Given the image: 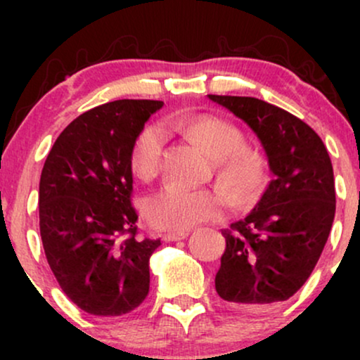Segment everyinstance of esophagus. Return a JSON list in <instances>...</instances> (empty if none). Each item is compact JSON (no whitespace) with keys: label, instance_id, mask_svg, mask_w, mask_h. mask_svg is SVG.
<instances>
[{"label":"esophagus","instance_id":"1","mask_svg":"<svg viewBox=\"0 0 360 360\" xmlns=\"http://www.w3.org/2000/svg\"><path fill=\"white\" fill-rule=\"evenodd\" d=\"M189 235L188 230H179V232H166L162 235V238L166 242H176V240H183Z\"/></svg>","mask_w":360,"mask_h":360}]
</instances>
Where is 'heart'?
Segmentation results:
<instances>
[{
    "label": "heart",
    "instance_id": "obj_1",
    "mask_svg": "<svg viewBox=\"0 0 360 360\" xmlns=\"http://www.w3.org/2000/svg\"><path fill=\"white\" fill-rule=\"evenodd\" d=\"M183 125L218 160V176L230 191L238 196L259 191L266 176V160L257 150L245 147V139L237 127L210 115L184 120ZM166 140V128L159 123L140 131L131 150V169L140 179L150 181L160 172ZM229 206V194L220 188L193 189L169 183L148 198L146 217L159 229L184 230L213 220Z\"/></svg>",
    "mask_w": 360,
    "mask_h": 360
}]
</instances>
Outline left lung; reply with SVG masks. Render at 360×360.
<instances>
[{
  "mask_svg": "<svg viewBox=\"0 0 360 360\" xmlns=\"http://www.w3.org/2000/svg\"><path fill=\"white\" fill-rule=\"evenodd\" d=\"M208 98L254 130L272 174L255 208L223 232L214 278L220 298L257 311L291 298L315 269L335 217L332 160L316 131L286 110L250 96Z\"/></svg>",
  "mask_w": 360,
  "mask_h": 360,
  "instance_id": "1",
  "label": "left lung"
}]
</instances>
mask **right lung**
<instances>
[{
	"mask_svg": "<svg viewBox=\"0 0 360 360\" xmlns=\"http://www.w3.org/2000/svg\"><path fill=\"white\" fill-rule=\"evenodd\" d=\"M162 105L117 100L86 111L64 128L44 164L45 257L62 291L89 315H125L148 295V259L160 240L137 238L131 150Z\"/></svg>",
	"mask_w": 360,
	"mask_h": 360,
	"instance_id": "obj_1",
	"label": "right lung"
}]
</instances>
